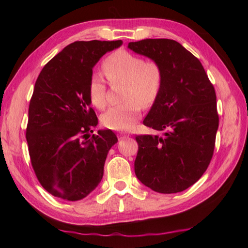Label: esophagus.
Masks as SVG:
<instances>
[{"instance_id": "34e87169", "label": "esophagus", "mask_w": 248, "mask_h": 248, "mask_svg": "<svg viewBox=\"0 0 248 248\" xmlns=\"http://www.w3.org/2000/svg\"><path fill=\"white\" fill-rule=\"evenodd\" d=\"M129 135H125V134H118V139L121 140H124V139H127Z\"/></svg>"}]
</instances>
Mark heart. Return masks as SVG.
Instances as JSON below:
<instances>
[{
  "instance_id": "b5f03b06",
  "label": "heart",
  "mask_w": 248,
  "mask_h": 248,
  "mask_svg": "<svg viewBox=\"0 0 248 248\" xmlns=\"http://www.w3.org/2000/svg\"><path fill=\"white\" fill-rule=\"evenodd\" d=\"M103 71L110 82H125L124 104L109 108L101 121L104 127L115 131H127L141 116V107L155 104L160 96L163 70L159 62L145 61L125 50H118L108 56L102 64ZM91 102L99 109L107 105V82L99 72H93L88 84Z\"/></svg>"
}]
</instances>
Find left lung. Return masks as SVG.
Masks as SVG:
<instances>
[{"mask_svg":"<svg viewBox=\"0 0 248 248\" xmlns=\"http://www.w3.org/2000/svg\"><path fill=\"white\" fill-rule=\"evenodd\" d=\"M128 48L159 62L164 76L160 96L143 121L157 133L135 138V175L155 192H182L199 180L213 156L215 89L197 57L175 40L144 39Z\"/></svg>","mask_w":248,"mask_h":248,"instance_id":"8db88e82","label":"left lung"}]
</instances>
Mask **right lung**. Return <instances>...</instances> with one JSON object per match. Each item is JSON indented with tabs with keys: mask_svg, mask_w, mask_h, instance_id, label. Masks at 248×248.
I'll return each mask as SVG.
<instances>
[{
	"mask_svg": "<svg viewBox=\"0 0 248 248\" xmlns=\"http://www.w3.org/2000/svg\"><path fill=\"white\" fill-rule=\"evenodd\" d=\"M115 41H76L62 49L37 78L29 108L26 140L41 186L69 202L91 194L103 177L108 150L117 143L112 130H92L98 118L91 108L93 68Z\"/></svg>",
	"mask_w": 248,
	"mask_h": 248,
	"instance_id": "right-lung-1",
	"label": "right lung"
}]
</instances>
